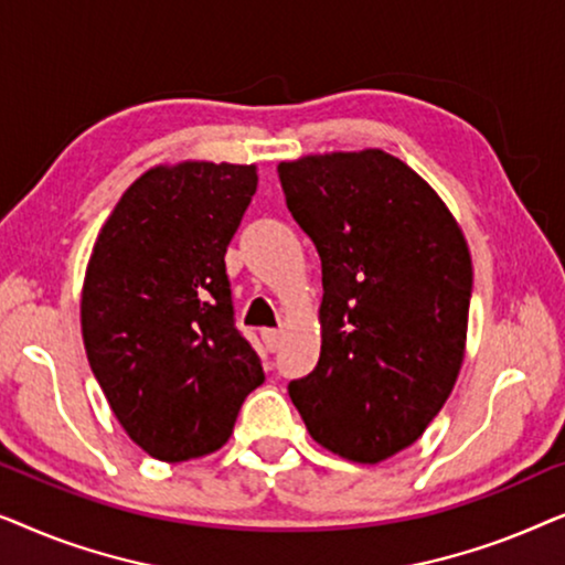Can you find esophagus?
<instances>
[{
    "mask_svg": "<svg viewBox=\"0 0 565 565\" xmlns=\"http://www.w3.org/2000/svg\"><path fill=\"white\" fill-rule=\"evenodd\" d=\"M262 342H265L269 352H277V350H280V344H282V331L280 329H265V331H262Z\"/></svg>",
    "mask_w": 565,
    "mask_h": 565,
    "instance_id": "obj_1",
    "label": "esophagus"
}]
</instances>
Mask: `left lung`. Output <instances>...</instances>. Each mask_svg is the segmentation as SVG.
Listing matches in <instances>:
<instances>
[{"mask_svg":"<svg viewBox=\"0 0 565 565\" xmlns=\"http://www.w3.org/2000/svg\"><path fill=\"white\" fill-rule=\"evenodd\" d=\"M321 257V358L288 385L316 443L381 462L424 435L458 381L473 265L435 190L381 149L280 161Z\"/></svg>","mask_w":565,"mask_h":565,"instance_id":"8db88e82","label":"left lung"}]
</instances>
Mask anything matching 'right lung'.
I'll return each mask as SVG.
<instances>
[{
	"instance_id": "right-lung-1",
	"label": "right lung",
	"mask_w": 565,
	"mask_h": 565,
	"mask_svg": "<svg viewBox=\"0 0 565 565\" xmlns=\"http://www.w3.org/2000/svg\"><path fill=\"white\" fill-rule=\"evenodd\" d=\"M254 192V164L153 167L122 192L92 249L84 350L120 427L157 460L218 450L265 383L234 323L223 262Z\"/></svg>"
}]
</instances>
